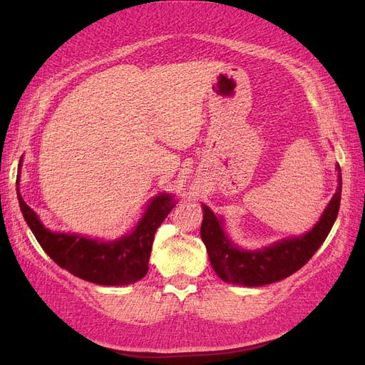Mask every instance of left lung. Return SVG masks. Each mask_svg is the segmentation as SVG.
Listing matches in <instances>:
<instances>
[{
  "mask_svg": "<svg viewBox=\"0 0 365 365\" xmlns=\"http://www.w3.org/2000/svg\"><path fill=\"white\" fill-rule=\"evenodd\" d=\"M338 189L312 230L303 236L283 239L263 250L245 251L231 242L222 227L207 205H202L204 219L201 237L207 247L210 263L220 279L240 286H263L289 277L306 264L323 245L334 227L341 202V168L336 164Z\"/></svg>",
  "mask_w": 365,
  "mask_h": 365,
  "instance_id": "8db88e82",
  "label": "left lung"
}]
</instances>
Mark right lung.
Returning <instances> with one entry per match:
<instances>
[{"mask_svg": "<svg viewBox=\"0 0 365 365\" xmlns=\"http://www.w3.org/2000/svg\"><path fill=\"white\" fill-rule=\"evenodd\" d=\"M16 184H19V176ZM18 200L31 233L61 268L82 280L105 286L130 284L145 277L157 228L178 204L169 193L155 196L129 235L103 242L79 235L54 233L43 227L38 215L21 197L19 190Z\"/></svg>", "mask_w": 365, "mask_h": 365, "instance_id": "obj_1", "label": "right lung"}]
</instances>
